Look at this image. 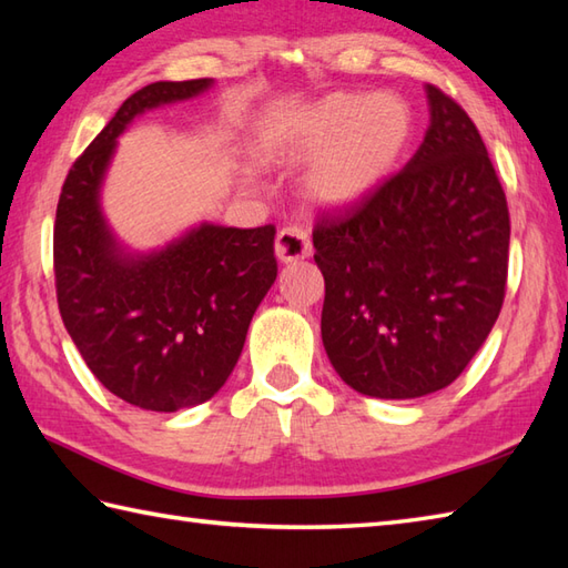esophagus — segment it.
Masks as SVG:
<instances>
[{
	"label": "esophagus",
	"mask_w": 568,
	"mask_h": 568,
	"mask_svg": "<svg viewBox=\"0 0 568 568\" xmlns=\"http://www.w3.org/2000/svg\"><path fill=\"white\" fill-rule=\"evenodd\" d=\"M312 253V241L303 226H283L275 239V256L283 263L307 258Z\"/></svg>",
	"instance_id": "esophagus-1"
}]
</instances>
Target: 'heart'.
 Masks as SVG:
<instances>
[{
    "mask_svg": "<svg viewBox=\"0 0 568 568\" xmlns=\"http://www.w3.org/2000/svg\"><path fill=\"white\" fill-rule=\"evenodd\" d=\"M413 106L397 92H334L312 102L263 143L273 161H307L320 155L307 175V192L329 207L368 197L409 146Z\"/></svg>",
    "mask_w": 568,
    "mask_h": 568,
    "instance_id": "b5f03b06",
    "label": "heart"
}]
</instances>
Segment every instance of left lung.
<instances>
[{
  "mask_svg": "<svg viewBox=\"0 0 568 568\" xmlns=\"http://www.w3.org/2000/svg\"><path fill=\"white\" fill-rule=\"evenodd\" d=\"M429 129L400 173L322 212V342L354 390L409 400L454 383L496 324L508 281V200L476 124L427 84Z\"/></svg>",
  "mask_w": 568,
  "mask_h": 568,
  "instance_id": "obj_1",
  "label": "left lung"
}]
</instances>
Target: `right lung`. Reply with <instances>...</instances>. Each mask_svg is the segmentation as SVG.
<instances>
[{
    "label": "right lung",
    "mask_w": 568,
    "mask_h": 568,
    "mask_svg": "<svg viewBox=\"0 0 568 568\" xmlns=\"http://www.w3.org/2000/svg\"><path fill=\"white\" fill-rule=\"evenodd\" d=\"M207 88L212 80L200 78L131 94L72 163L55 210L53 271L65 329L106 390L153 413L200 405L222 388L277 275L273 224H200L153 253H129L106 226L100 187L116 136L146 110Z\"/></svg>",
    "instance_id": "add662e5"
}]
</instances>
